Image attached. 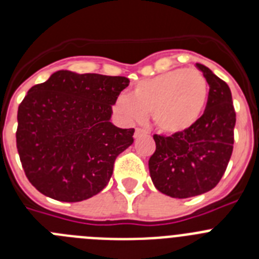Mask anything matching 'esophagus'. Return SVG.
Returning <instances> with one entry per match:
<instances>
[{"instance_id": "1", "label": "esophagus", "mask_w": 259, "mask_h": 259, "mask_svg": "<svg viewBox=\"0 0 259 259\" xmlns=\"http://www.w3.org/2000/svg\"><path fill=\"white\" fill-rule=\"evenodd\" d=\"M146 134H148V132L144 131V130H141V128H136V131H135L134 137H135V139H139V137L144 136V135H146Z\"/></svg>"}]
</instances>
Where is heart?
I'll return each instance as SVG.
<instances>
[{
	"instance_id": "1",
	"label": "heart",
	"mask_w": 259,
	"mask_h": 259,
	"mask_svg": "<svg viewBox=\"0 0 259 259\" xmlns=\"http://www.w3.org/2000/svg\"><path fill=\"white\" fill-rule=\"evenodd\" d=\"M209 98V84L194 68H176L141 80L131 95H120L116 111L128 122H143L148 113L161 131L183 134L202 116Z\"/></svg>"
}]
</instances>
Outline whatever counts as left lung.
Here are the masks:
<instances>
[{"label":"left lung","mask_w":259,"mask_h":259,"mask_svg":"<svg viewBox=\"0 0 259 259\" xmlns=\"http://www.w3.org/2000/svg\"><path fill=\"white\" fill-rule=\"evenodd\" d=\"M209 84L206 109L183 134L154 135L155 152L149 172L155 188L174 198H189L211 191L222 179L233 149L236 113L231 89L206 66L196 63Z\"/></svg>","instance_id":"left-lung-1"}]
</instances>
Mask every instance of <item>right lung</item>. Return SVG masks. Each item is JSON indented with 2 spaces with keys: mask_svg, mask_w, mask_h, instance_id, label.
I'll use <instances>...</instances> for the list:
<instances>
[{
  "mask_svg": "<svg viewBox=\"0 0 259 259\" xmlns=\"http://www.w3.org/2000/svg\"><path fill=\"white\" fill-rule=\"evenodd\" d=\"M128 84L124 76L61 70L29 89L18 109L17 148L40 193L79 202L106 187L115 158L134 143V128L110 122Z\"/></svg>",
  "mask_w": 259,
  "mask_h": 259,
  "instance_id": "obj_1",
  "label": "right lung"
}]
</instances>
